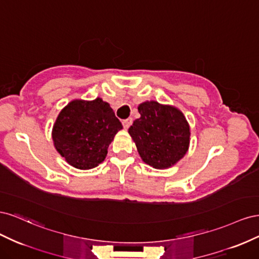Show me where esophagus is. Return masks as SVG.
I'll return each instance as SVG.
<instances>
[{
    "label": "esophagus",
    "instance_id": "1",
    "mask_svg": "<svg viewBox=\"0 0 259 259\" xmlns=\"http://www.w3.org/2000/svg\"><path fill=\"white\" fill-rule=\"evenodd\" d=\"M132 123H133V119H132V117H128V119L123 121V127H124L125 130H127V128L131 126V125H132Z\"/></svg>",
    "mask_w": 259,
    "mask_h": 259
}]
</instances>
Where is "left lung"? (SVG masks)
I'll return each mask as SVG.
<instances>
[{
  "instance_id": "left-lung-1",
  "label": "left lung",
  "mask_w": 259,
  "mask_h": 259,
  "mask_svg": "<svg viewBox=\"0 0 259 259\" xmlns=\"http://www.w3.org/2000/svg\"><path fill=\"white\" fill-rule=\"evenodd\" d=\"M139 119L128 128L142 160L154 168L174 166L190 145V126L184 113L170 105L145 101L138 106Z\"/></svg>"
}]
</instances>
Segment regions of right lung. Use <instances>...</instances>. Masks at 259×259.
Listing matches in <instances>:
<instances>
[{"label":"right lung","instance_id":"add662e5","mask_svg":"<svg viewBox=\"0 0 259 259\" xmlns=\"http://www.w3.org/2000/svg\"><path fill=\"white\" fill-rule=\"evenodd\" d=\"M122 128L110 105L100 97L73 99L59 112L52 138L68 164L77 169H91L104 162L109 145Z\"/></svg>","mask_w":259,"mask_h":259}]
</instances>
